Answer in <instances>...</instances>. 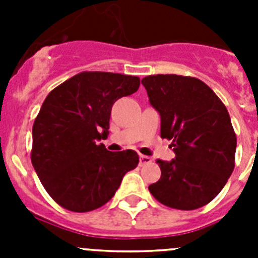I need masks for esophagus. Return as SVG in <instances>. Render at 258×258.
I'll return each instance as SVG.
<instances>
[{
	"mask_svg": "<svg viewBox=\"0 0 258 258\" xmlns=\"http://www.w3.org/2000/svg\"><path fill=\"white\" fill-rule=\"evenodd\" d=\"M151 157L150 156H146V155H141L140 156V165H147V164H151Z\"/></svg>",
	"mask_w": 258,
	"mask_h": 258,
	"instance_id": "esophagus-1",
	"label": "esophagus"
}]
</instances>
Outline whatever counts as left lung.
I'll list each match as a JSON object with an SVG mask.
<instances>
[{"instance_id": "1", "label": "left lung", "mask_w": 258, "mask_h": 258, "mask_svg": "<svg viewBox=\"0 0 258 258\" xmlns=\"http://www.w3.org/2000/svg\"><path fill=\"white\" fill-rule=\"evenodd\" d=\"M150 104L160 113L161 138L175 157L157 160L160 179L150 184L166 207L192 211L217 197L235 165L236 136L225 104L195 77L154 75L142 79Z\"/></svg>"}]
</instances>
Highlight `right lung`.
<instances>
[{"mask_svg":"<svg viewBox=\"0 0 258 258\" xmlns=\"http://www.w3.org/2000/svg\"><path fill=\"white\" fill-rule=\"evenodd\" d=\"M140 77L81 72L49 93L32 127V165L59 206L94 211L115 195L140 156L133 150L111 152L108 137L113 103L136 93Z\"/></svg>","mask_w":258,"mask_h":258,"instance_id":"1","label":"right lung"}]
</instances>
